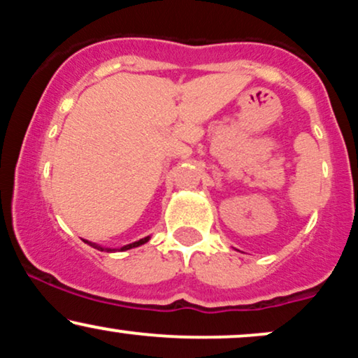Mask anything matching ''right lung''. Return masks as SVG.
I'll return each instance as SVG.
<instances>
[{
    "instance_id": "right-lung-1",
    "label": "right lung",
    "mask_w": 358,
    "mask_h": 358,
    "mask_svg": "<svg viewBox=\"0 0 358 358\" xmlns=\"http://www.w3.org/2000/svg\"><path fill=\"white\" fill-rule=\"evenodd\" d=\"M148 239H150V237H145V239H139L138 242H133V244H127V245H124V248H121V250H127V249H133V248H138V245H141V244H145V242H148ZM87 242V241H85ZM87 244H90V242H87ZM92 245V244H90ZM94 248H97V245H94ZM101 250H104L102 248H99Z\"/></svg>"
}]
</instances>
